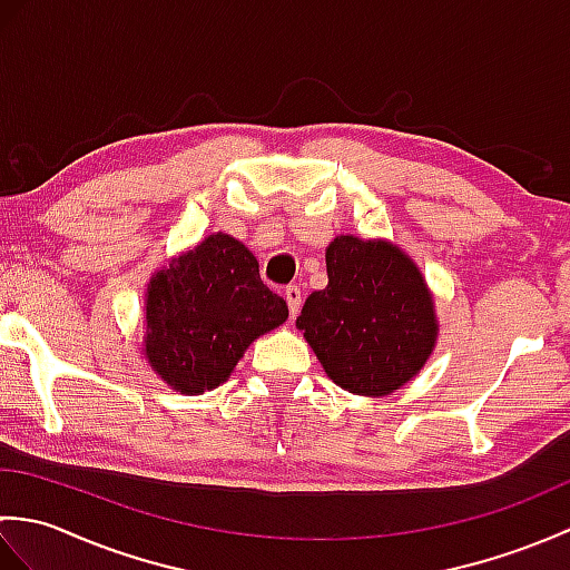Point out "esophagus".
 <instances>
[{
    "label": "esophagus",
    "instance_id": "1",
    "mask_svg": "<svg viewBox=\"0 0 570 570\" xmlns=\"http://www.w3.org/2000/svg\"><path fill=\"white\" fill-rule=\"evenodd\" d=\"M284 298H286V304H288V313H292V318H294L296 313H298V308H301V298H304V294H301L298 286H286L284 288Z\"/></svg>",
    "mask_w": 570,
    "mask_h": 570
}]
</instances>
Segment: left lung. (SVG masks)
I'll return each instance as SVG.
<instances>
[{
    "mask_svg": "<svg viewBox=\"0 0 570 570\" xmlns=\"http://www.w3.org/2000/svg\"><path fill=\"white\" fill-rule=\"evenodd\" d=\"M325 266L328 286L306 298L298 331L343 390H399L429 360L439 331L416 264L390 242L343 235L325 249Z\"/></svg>",
    "mask_w": 570,
    "mask_h": 570,
    "instance_id": "left-lung-1",
    "label": "left lung"
}]
</instances>
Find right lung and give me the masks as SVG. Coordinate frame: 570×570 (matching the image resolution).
<instances>
[{
    "label": "right lung",
    "mask_w": 570,
    "mask_h": 570,
    "mask_svg": "<svg viewBox=\"0 0 570 570\" xmlns=\"http://www.w3.org/2000/svg\"><path fill=\"white\" fill-rule=\"evenodd\" d=\"M288 318L286 301L262 284L254 254L210 235L151 278L147 357L180 394L223 384L254 337Z\"/></svg>",
    "instance_id": "1"
}]
</instances>
